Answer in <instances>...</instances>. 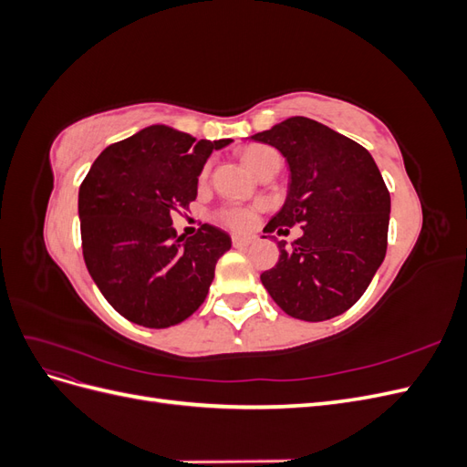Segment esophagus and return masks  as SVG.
Masks as SVG:
<instances>
[{"label": "esophagus", "instance_id": "1", "mask_svg": "<svg viewBox=\"0 0 467 467\" xmlns=\"http://www.w3.org/2000/svg\"><path fill=\"white\" fill-rule=\"evenodd\" d=\"M232 244H234V247H237V249H244V247H247V245H251V244H253V237L234 235V237H232Z\"/></svg>", "mask_w": 467, "mask_h": 467}]
</instances>
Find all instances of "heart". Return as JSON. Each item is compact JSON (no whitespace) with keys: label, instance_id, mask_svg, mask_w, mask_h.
Listing matches in <instances>:
<instances>
[{"label":"heart","instance_id":"1","mask_svg":"<svg viewBox=\"0 0 467 467\" xmlns=\"http://www.w3.org/2000/svg\"><path fill=\"white\" fill-rule=\"evenodd\" d=\"M275 155H278V153L273 148L257 144V146H249L242 151V161L251 169L253 173H259L261 169L266 165V161L275 158ZM206 177H208V165L201 171V182H204ZM216 218L223 225H228V228L244 232V230H249L251 225L255 223V210L244 208V206H225L216 212Z\"/></svg>","mask_w":467,"mask_h":467}]
</instances>
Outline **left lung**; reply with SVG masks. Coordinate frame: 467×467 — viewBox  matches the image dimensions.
<instances>
[{
    "instance_id": "8db88e82",
    "label": "left lung",
    "mask_w": 467,
    "mask_h": 467,
    "mask_svg": "<svg viewBox=\"0 0 467 467\" xmlns=\"http://www.w3.org/2000/svg\"><path fill=\"white\" fill-rule=\"evenodd\" d=\"M290 165L288 199L265 234L302 225L292 247L261 275L282 312L304 321L341 316L358 302L386 257L389 191L370 151L317 120L292 117L251 136Z\"/></svg>"
}]
</instances>
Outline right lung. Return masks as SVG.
Segmentation results:
<instances>
[{"instance_id":"right-lung-1","label":"right lung","mask_w":467,"mask_h":467,"mask_svg":"<svg viewBox=\"0 0 467 467\" xmlns=\"http://www.w3.org/2000/svg\"><path fill=\"white\" fill-rule=\"evenodd\" d=\"M230 142L153 124L93 161L78 201L83 259L122 317L163 329L204 302L232 239L208 223L182 239L171 212L189 208L208 155Z\"/></svg>"}]
</instances>
